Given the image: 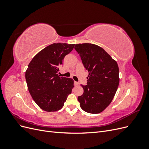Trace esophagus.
Segmentation results:
<instances>
[{"mask_svg": "<svg viewBox=\"0 0 149 149\" xmlns=\"http://www.w3.org/2000/svg\"><path fill=\"white\" fill-rule=\"evenodd\" d=\"M74 85H75V86H79V82L75 81V82H74Z\"/></svg>", "mask_w": 149, "mask_h": 149, "instance_id": "obj_1", "label": "esophagus"}]
</instances>
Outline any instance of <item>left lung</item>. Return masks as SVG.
Masks as SVG:
<instances>
[{
    "label": "left lung",
    "instance_id": "8db88e82",
    "mask_svg": "<svg viewBox=\"0 0 149 149\" xmlns=\"http://www.w3.org/2000/svg\"><path fill=\"white\" fill-rule=\"evenodd\" d=\"M74 49L89 73L87 84H81L84 93L78 97L80 107L89 113H100L110 104L118 89V63L104 49L94 44H76Z\"/></svg>",
    "mask_w": 149,
    "mask_h": 149
}]
</instances>
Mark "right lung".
Listing matches in <instances>:
<instances>
[{
  "label": "right lung",
  "mask_w": 149,
  "mask_h": 149,
  "mask_svg": "<svg viewBox=\"0 0 149 149\" xmlns=\"http://www.w3.org/2000/svg\"><path fill=\"white\" fill-rule=\"evenodd\" d=\"M75 44L53 43L36 55L28 66L25 79L29 93L42 109L54 112L61 109L71 93L74 81L57 74L65 56Z\"/></svg>",
  "instance_id": "right-lung-1"
}]
</instances>
